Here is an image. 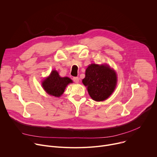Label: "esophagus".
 Listing matches in <instances>:
<instances>
[{"mask_svg": "<svg viewBox=\"0 0 157 157\" xmlns=\"http://www.w3.org/2000/svg\"><path fill=\"white\" fill-rule=\"evenodd\" d=\"M73 81H74L75 82L78 83V82H79V79L78 77H74V78H73Z\"/></svg>", "mask_w": 157, "mask_h": 157, "instance_id": "1", "label": "esophagus"}]
</instances>
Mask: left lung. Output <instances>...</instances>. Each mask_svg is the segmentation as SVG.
Segmentation results:
<instances>
[{"label":"left lung","mask_w":157,"mask_h":157,"mask_svg":"<svg viewBox=\"0 0 157 157\" xmlns=\"http://www.w3.org/2000/svg\"><path fill=\"white\" fill-rule=\"evenodd\" d=\"M82 82L87 87L91 98L101 101L107 99L117 85L116 72L108 65L91 64L86 69Z\"/></svg>","instance_id":"left-lung-1"}]
</instances>
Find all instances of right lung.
<instances>
[{
    "instance_id": "1",
    "label": "right lung",
    "mask_w": 157,
    "mask_h": 157,
    "mask_svg": "<svg viewBox=\"0 0 157 157\" xmlns=\"http://www.w3.org/2000/svg\"><path fill=\"white\" fill-rule=\"evenodd\" d=\"M72 81L68 77L62 78L59 76L57 71L54 70L48 77L42 82V86L44 90L50 95L59 97L66 89V87Z\"/></svg>"
}]
</instances>
